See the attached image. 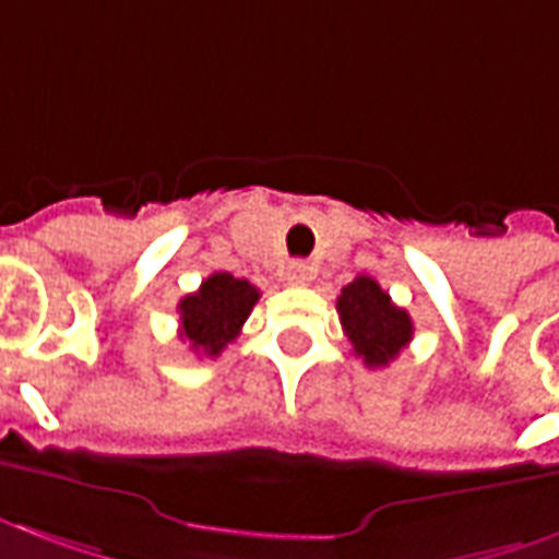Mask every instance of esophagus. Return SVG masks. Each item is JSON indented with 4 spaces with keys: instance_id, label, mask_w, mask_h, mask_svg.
Here are the masks:
<instances>
[{
    "instance_id": "1",
    "label": "esophagus",
    "mask_w": 559,
    "mask_h": 559,
    "mask_svg": "<svg viewBox=\"0 0 559 559\" xmlns=\"http://www.w3.org/2000/svg\"><path fill=\"white\" fill-rule=\"evenodd\" d=\"M313 278V266L307 261H293L287 266V281L289 284H296V287H305L307 281Z\"/></svg>"
}]
</instances>
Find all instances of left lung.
<instances>
[{"mask_svg": "<svg viewBox=\"0 0 559 559\" xmlns=\"http://www.w3.org/2000/svg\"><path fill=\"white\" fill-rule=\"evenodd\" d=\"M340 322L368 368H385L412 342V316L391 301L371 275H357L336 298Z\"/></svg>", "mask_w": 559, "mask_h": 559, "instance_id": "obj_1", "label": "left lung"}]
</instances>
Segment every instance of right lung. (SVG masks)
<instances>
[{
    "mask_svg": "<svg viewBox=\"0 0 559 559\" xmlns=\"http://www.w3.org/2000/svg\"><path fill=\"white\" fill-rule=\"evenodd\" d=\"M258 298L261 293L246 278L214 272L197 293L179 301V336L202 357H219V350L237 340Z\"/></svg>",
    "mask_w": 559,
    "mask_h": 559,
    "instance_id": "right-lung-1",
    "label": "right lung"
}]
</instances>
